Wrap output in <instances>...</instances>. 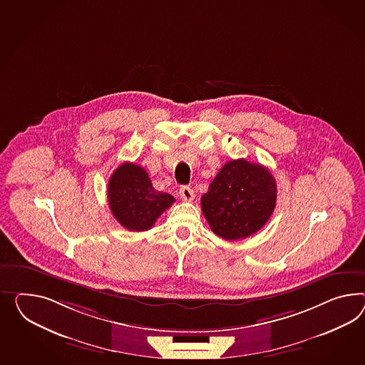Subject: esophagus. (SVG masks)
Segmentation results:
<instances>
[{
	"label": "esophagus",
	"instance_id": "esophagus-1",
	"mask_svg": "<svg viewBox=\"0 0 365 365\" xmlns=\"http://www.w3.org/2000/svg\"><path fill=\"white\" fill-rule=\"evenodd\" d=\"M180 197L184 200V201H192L195 198V192L193 189L189 187H180Z\"/></svg>",
	"mask_w": 365,
	"mask_h": 365
}]
</instances>
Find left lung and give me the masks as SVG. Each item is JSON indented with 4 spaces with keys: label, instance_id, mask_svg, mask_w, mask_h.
<instances>
[{
    "label": "left lung",
    "instance_id": "1",
    "mask_svg": "<svg viewBox=\"0 0 365 365\" xmlns=\"http://www.w3.org/2000/svg\"><path fill=\"white\" fill-rule=\"evenodd\" d=\"M277 204V184L270 170L245 159L232 160L218 170L201 197L210 229L226 241L257 233Z\"/></svg>",
    "mask_w": 365,
    "mask_h": 365
}]
</instances>
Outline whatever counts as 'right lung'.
Wrapping results in <instances>:
<instances>
[{
	"label": "right lung",
	"mask_w": 365,
	"mask_h": 365,
	"mask_svg": "<svg viewBox=\"0 0 365 365\" xmlns=\"http://www.w3.org/2000/svg\"><path fill=\"white\" fill-rule=\"evenodd\" d=\"M175 198L152 187L144 168L123 163L108 181V205L119 224L131 232L150 229Z\"/></svg>",
	"instance_id": "1"
}]
</instances>
